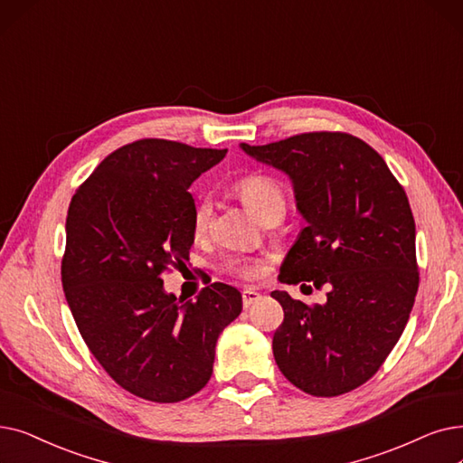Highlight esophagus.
<instances>
[{"mask_svg":"<svg viewBox=\"0 0 463 463\" xmlns=\"http://www.w3.org/2000/svg\"><path fill=\"white\" fill-rule=\"evenodd\" d=\"M259 298H260V293H259V291H255V289H251V288L242 291V303H244V308H250L251 305H255Z\"/></svg>","mask_w":463,"mask_h":463,"instance_id":"obj_1","label":"esophagus"}]
</instances>
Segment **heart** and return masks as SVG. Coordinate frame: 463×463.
<instances>
[{
  "instance_id": "b5f03b06",
  "label": "heart",
  "mask_w": 463,
  "mask_h": 463,
  "mask_svg": "<svg viewBox=\"0 0 463 463\" xmlns=\"http://www.w3.org/2000/svg\"><path fill=\"white\" fill-rule=\"evenodd\" d=\"M234 191L248 210L263 221L269 215L286 213V193L278 179L265 174H250L240 177L234 184ZM213 217V204L208 196L200 198L193 210V231L196 236L208 232ZM231 270L242 278H255L260 274V265L257 260L236 259L231 260Z\"/></svg>"
}]
</instances>
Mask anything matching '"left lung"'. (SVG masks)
<instances>
[{
  "label": "left lung",
  "instance_id": "obj_1",
  "mask_svg": "<svg viewBox=\"0 0 463 463\" xmlns=\"http://www.w3.org/2000/svg\"><path fill=\"white\" fill-rule=\"evenodd\" d=\"M240 149L291 179L307 223L278 279L329 289L326 305L316 307L288 291L270 293L284 308L272 338L276 365L310 395L352 392L384 364L414 305L416 227L409 198L384 158L350 134L308 132Z\"/></svg>",
  "mask_w": 463,
  "mask_h": 463
}]
</instances>
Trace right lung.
Masks as SVG:
<instances>
[{"label": "right lung", "mask_w": 463, "mask_h": 463, "mask_svg": "<svg viewBox=\"0 0 463 463\" xmlns=\"http://www.w3.org/2000/svg\"><path fill=\"white\" fill-rule=\"evenodd\" d=\"M225 155L139 139L106 156L70 203L62 288L77 329L120 388L155 403L208 384L217 338L242 312V295L221 281L194 303L163 286L194 242L189 187Z\"/></svg>", "instance_id": "right-lung-1"}]
</instances>
